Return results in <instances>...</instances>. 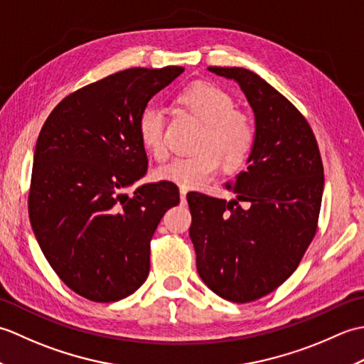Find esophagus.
<instances>
[{"label":"esophagus","mask_w":364,"mask_h":364,"mask_svg":"<svg viewBox=\"0 0 364 364\" xmlns=\"http://www.w3.org/2000/svg\"><path fill=\"white\" fill-rule=\"evenodd\" d=\"M186 194H188V189L180 188V197H181V203L186 202Z\"/></svg>","instance_id":"esophagus-1"}]
</instances>
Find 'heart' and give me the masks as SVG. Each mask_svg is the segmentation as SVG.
<instances>
[{
    "instance_id": "obj_1",
    "label": "heart",
    "mask_w": 364,
    "mask_h": 364,
    "mask_svg": "<svg viewBox=\"0 0 364 364\" xmlns=\"http://www.w3.org/2000/svg\"><path fill=\"white\" fill-rule=\"evenodd\" d=\"M178 102L205 123L197 145L198 153L175 158L154 170V178L180 188H202L219 172L223 161L228 166L241 162L255 142V125L242 111L235 109L228 92L210 82H192L178 95ZM164 112L158 106H145L137 117V137L153 158L166 156Z\"/></svg>"
}]
</instances>
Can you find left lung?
Listing matches in <instances>:
<instances>
[{"label": "left lung", "mask_w": 364, "mask_h": 364, "mask_svg": "<svg viewBox=\"0 0 364 364\" xmlns=\"http://www.w3.org/2000/svg\"><path fill=\"white\" fill-rule=\"evenodd\" d=\"M208 70L239 84L255 115V142L249 166L227 184L233 200L189 192V236L208 288L247 304L288 280L313 241L323 167L310 125L280 92L247 68Z\"/></svg>", "instance_id": "8db88e82"}]
</instances>
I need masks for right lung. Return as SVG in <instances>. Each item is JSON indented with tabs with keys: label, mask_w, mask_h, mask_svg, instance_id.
I'll return each instance as SVG.
<instances>
[{
	"label": "right lung",
	"mask_w": 364,
	"mask_h": 364,
	"mask_svg": "<svg viewBox=\"0 0 364 364\" xmlns=\"http://www.w3.org/2000/svg\"><path fill=\"white\" fill-rule=\"evenodd\" d=\"M183 67L128 68L73 92L38 134L29 220L38 245L68 288L94 301L131 296L150 272V241L173 183L142 184L145 149L137 117Z\"/></svg>",
	"instance_id": "1"
}]
</instances>
